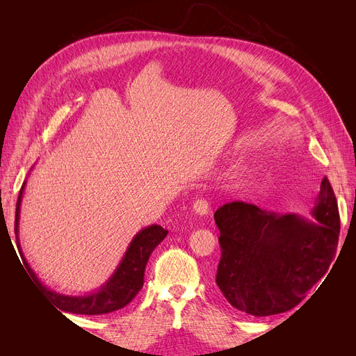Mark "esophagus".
<instances>
[{
	"instance_id": "1",
	"label": "esophagus",
	"mask_w": 356,
	"mask_h": 356,
	"mask_svg": "<svg viewBox=\"0 0 356 356\" xmlns=\"http://www.w3.org/2000/svg\"><path fill=\"white\" fill-rule=\"evenodd\" d=\"M193 212L200 215V217H203V215H208L209 213V203H208V200L197 199L195 203H193Z\"/></svg>"
}]
</instances>
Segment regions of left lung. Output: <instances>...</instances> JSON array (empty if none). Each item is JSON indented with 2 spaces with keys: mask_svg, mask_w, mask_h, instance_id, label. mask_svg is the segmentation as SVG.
Instances as JSON below:
<instances>
[{
  "mask_svg": "<svg viewBox=\"0 0 356 356\" xmlns=\"http://www.w3.org/2000/svg\"><path fill=\"white\" fill-rule=\"evenodd\" d=\"M312 217L277 213L245 202L217 209V285L233 307L252 316L284 314L327 273L340 233L337 200L327 177Z\"/></svg>",
  "mask_w": 356,
  "mask_h": 356,
  "instance_id": "8db88e82",
  "label": "left lung"
}]
</instances>
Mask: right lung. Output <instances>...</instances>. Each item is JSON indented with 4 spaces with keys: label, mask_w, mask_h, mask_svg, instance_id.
Wrapping results in <instances>:
<instances>
[{
    "label": "right lung",
    "mask_w": 356,
    "mask_h": 356,
    "mask_svg": "<svg viewBox=\"0 0 356 356\" xmlns=\"http://www.w3.org/2000/svg\"><path fill=\"white\" fill-rule=\"evenodd\" d=\"M26 181L22 184V188L19 191V197L16 203V220H15V233L17 248L22 255V261L25 268L38 288L44 293L53 303H55L60 310L70 312V314H80V315H104L110 312L118 310L136 297L144 285V272L148 263V258L156 250V246L166 238L168 230L161 225L152 224L148 227L139 230L134 239L129 243L124 255L122 257L120 263L117 264L115 270L108 277V281L102 284L98 289L92 293L83 296H65L59 294L56 291L47 288L42 284L37 275L28 264L26 258L24 257L22 248H20L19 241V218H20V204H22L24 190Z\"/></svg>",
    "instance_id": "right-lung-1"
}]
</instances>
